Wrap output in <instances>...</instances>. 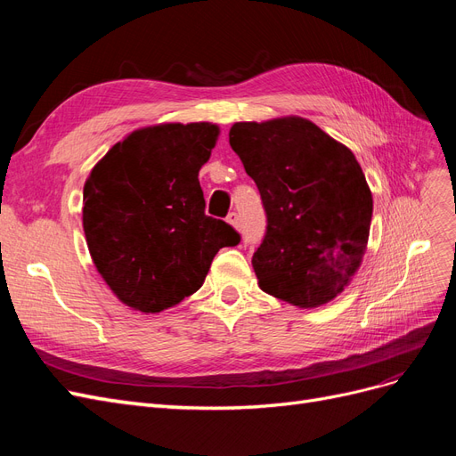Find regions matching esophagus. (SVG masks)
Masks as SVG:
<instances>
[{"label": "esophagus", "instance_id": "esophagus-1", "mask_svg": "<svg viewBox=\"0 0 456 456\" xmlns=\"http://www.w3.org/2000/svg\"><path fill=\"white\" fill-rule=\"evenodd\" d=\"M226 220H228V223H230L233 228H240V215H238V213H230V215L226 216Z\"/></svg>", "mask_w": 456, "mask_h": 456}]
</instances>
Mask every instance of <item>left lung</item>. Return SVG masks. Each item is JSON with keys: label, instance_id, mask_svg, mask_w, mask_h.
<instances>
[{"label": "left lung", "instance_id": "left-lung-1", "mask_svg": "<svg viewBox=\"0 0 456 456\" xmlns=\"http://www.w3.org/2000/svg\"><path fill=\"white\" fill-rule=\"evenodd\" d=\"M266 213L253 255L262 291L300 308L335 298L367 249L372 196L352 151L305 118L230 129Z\"/></svg>", "mask_w": 456, "mask_h": 456}]
</instances>
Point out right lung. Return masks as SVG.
<instances>
[{
  "mask_svg": "<svg viewBox=\"0 0 456 456\" xmlns=\"http://www.w3.org/2000/svg\"><path fill=\"white\" fill-rule=\"evenodd\" d=\"M213 123L133 131L94 165L84 186V232L96 270L134 310L156 314L203 285L215 255L241 236L205 215L200 169Z\"/></svg>",
  "mask_w": 456,
  "mask_h": 456,
  "instance_id": "add662e5",
  "label": "right lung"
}]
</instances>
